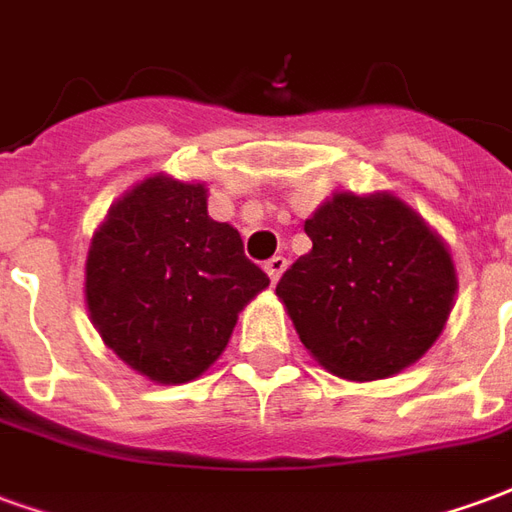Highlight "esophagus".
I'll return each mask as SVG.
<instances>
[{
  "label": "esophagus",
  "mask_w": 512,
  "mask_h": 512,
  "mask_svg": "<svg viewBox=\"0 0 512 512\" xmlns=\"http://www.w3.org/2000/svg\"><path fill=\"white\" fill-rule=\"evenodd\" d=\"M285 268H288V260H285L282 255H274L271 260H266V274L271 277V282H277Z\"/></svg>",
  "instance_id": "1"
}]
</instances>
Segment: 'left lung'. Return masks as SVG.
<instances>
[{"instance_id": "1", "label": "left lung", "mask_w": 512, "mask_h": 512, "mask_svg": "<svg viewBox=\"0 0 512 512\" xmlns=\"http://www.w3.org/2000/svg\"><path fill=\"white\" fill-rule=\"evenodd\" d=\"M304 230L312 252L277 285L304 348L351 381L414 365L436 343L455 296L450 252L428 224L389 194H337Z\"/></svg>"}]
</instances>
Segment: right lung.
<instances>
[{"mask_svg": "<svg viewBox=\"0 0 512 512\" xmlns=\"http://www.w3.org/2000/svg\"><path fill=\"white\" fill-rule=\"evenodd\" d=\"M200 183L147 178L109 211L87 255V307L142 376L186 384L219 359L246 301L268 288Z\"/></svg>", "mask_w": 512, "mask_h": 512, "instance_id": "obj_1", "label": "right lung"}]
</instances>
